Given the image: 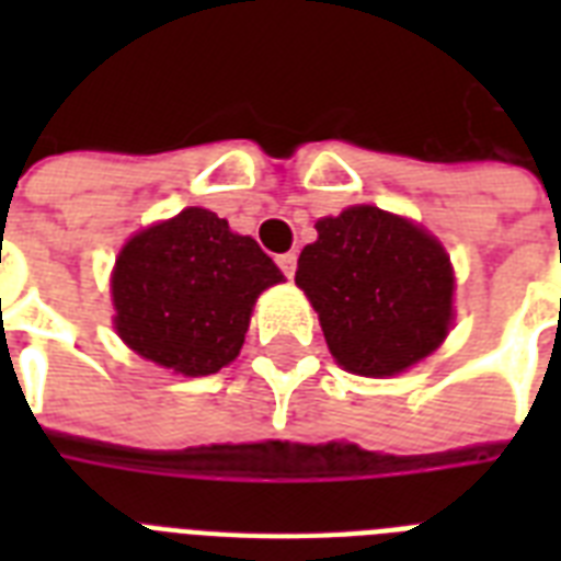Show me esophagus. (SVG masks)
Here are the masks:
<instances>
[{"label":"esophagus","mask_w":561,"mask_h":561,"mask_svg":"<svg viewBox=\"0 0 561 561\" xmlns=\"http://www.w3.org/2000/svg\"><path fill=\"white\" fill-rule=\"evenodd\" d=\"M276 264H279V271L285 273V276H294L297 273V253H282L276 255Z\"/></svg>","instance_id":"esophagus-1"}]
</instances>
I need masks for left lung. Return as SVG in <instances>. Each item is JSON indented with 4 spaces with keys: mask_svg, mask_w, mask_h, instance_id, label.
Returning a JSON list of instances; mask_svg holds the SVG:
<instances>
[{
    "mask_svg": "<svg viewBox=\"0 0 561 561\" xmlns=\"http://www.w3.org/2000/svg\"><path fill=\"white\" fill-rule=\"evenodd\" d=\"M297 285L311 299L343 369L387 378L439 350L454 320V267L413 220L350 206L317 220L299 253Z\"/></svg>",
    "mask_w": 561,
    "mask_h": 561,
    "instance_id": "8db88e82",
    "label": "left lung"
}]
</instances>
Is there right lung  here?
I'll list each match as a JSON object with an SVG mask.
<instances>
[{
  "instance_id": "obj_1",
  "label": "right lung",
  "mask_w": 561,
  "mask_h": 561,
  "mask_svg": "<svg viewBox=\"0 0 561 561\" xmlns=\"http://www.w3.org/2000/svg\"><path fill=\"white\" fill-rule=\"evenodd\" d=\"M282 279L253 238L188 206L122 247L110 279L113 325L157 367L211 375L238 358L255 299Z\"/></svg>"
}]
</instances>
